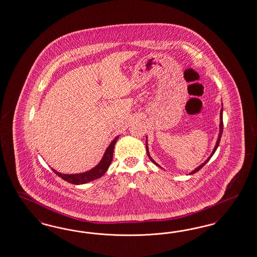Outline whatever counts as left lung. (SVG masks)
Here are the masks:
<instances>
[{"instance_id": "8db88e82", "label": "left lung", "mask_w": 257, "mask_h": 257, "mask_svg": "<svg viewBox=\"0 0 257 257\" xmlns=\"http://www.w3.org/2000/svg\"><path fill=\"white\" fill-rule=\"evenodd\" d=\"M220 120H221V121H220V132H219L218 140H217V142H216L215 147H214V149H213L212 153H211V155H210V156L207 158V160L205 161L204 164H202V165H199V166H198L196 169H194L193 171H191L189 174H194V173H196V172H198V171H199V170H200V169H201V168H202V167H203V166H204V165H205V164H206V163H207V162L210 160V158L213 156V154L215 153L216 149L218 148V145H219V144H220V141H221V137H222V133H223V109H221V112H220ZM146 151H147V156L149 157L150 161H151V162H152L154 165H157V166H159V167H161L160 165H158V164L155 162L154 160L151 158L150 154H149V150H148V146H147V140H146ZM161 168H162V167H161Z\"/></svg>"}]
</instances>
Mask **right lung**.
<instances>
[{
	"label": "right lung",
	"mask_w": 257,
	"mask_h": 257,
	"mask_svg": "<svg viewBox=\"0 0 257 257\" xmlns=\"http://www.w3.org/2000/svg\"><path fill=\"white\" fill-rule=\"evenodd\" d=\"M118 138H119V136H117L113 139V142L106 149L99 164L95 167L92 168L91 170L86 171L84 173H79V174H62L54 169H52V171L55 174L58 175L64 181H67L68 183L72 184V185H83V184L92 182L93 180H96V179L102 177L113 161V147H114V144L116 143V141L118 140Z\"/></svg>",
	"instance_id": "1"
}]
</instances>
